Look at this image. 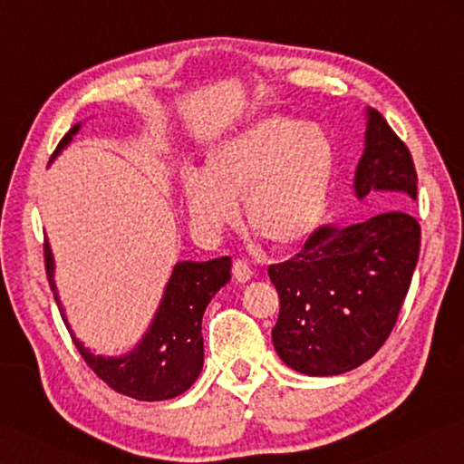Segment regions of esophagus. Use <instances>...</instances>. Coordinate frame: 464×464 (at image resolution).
Listing matches in <instances>:
<instances>
[{"label": "esophagus", "instance_id": "esophagus-1", "mask_svg": "<svg viewBox=\"0 0 464 464\" xmlns=\"http://www.w3.org/2000/svg\"><path fill=\"white\" fill-rule=\"evenodd\" d=\"M232 273L238 283H246V281H250V277H253V269H250L245 261H234Z\"/></svg>", "mask_w": 464, "mask_h": 464}]
</instances>
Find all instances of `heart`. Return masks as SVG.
Here are the masks:
<instances>
[{"instance_id": "heart-1", "label": "heart", "mask_w": 464, "mask_h": 464, "mask_svg": "<svg viewBox=\"0 0 464 464\" xmlns=\"http://www.w3.org/2000/svg\"><path fill=\"white\" fill-rule=\"evenodd\" d=\"M332 165L330 138L320 126L269 113L203 157L199 170H183L187 214L201 230L216 234L237 216L273 246L295 245L320 222L326 208Z\"/></svg>"}]
</instances>
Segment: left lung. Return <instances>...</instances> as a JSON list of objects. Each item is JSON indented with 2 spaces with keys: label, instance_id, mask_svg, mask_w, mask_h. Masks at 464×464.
Here are the masks:
<instances>
[{
  "label": "left lung",
  "instance_id": "obj_1",
  "mask_svg": "<svg viewBox=\"0 0 464 464\" xmlns=\"http://www.w3.org/2000/svg\"><path fill=\"white\" fill-rule=\"evenodd\" d=\"M354 193H381L392 208L346 227L324 226L302 253L269 266L281 302L273 346L287 367L310 377L343 375L385 344L418 263L420 224L408 211L416 169L408 146L372 108Z\"/></svg>",
  "mask_w": 464,
  "mask_h": 464
}]
</instances>
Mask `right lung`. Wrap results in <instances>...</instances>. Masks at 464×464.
Returning a JSON list of instances; mask_svg holds the SVG:
<instances>
[{"mask_svg":"<svg viewBox=\"0 0 464 464\" xmlns=\"http://www.w3.org/2000/svg\"><path fill=\"white\" fill-rule=\"evenodd\" d=\"M79 128L81 124H75L63 136L53 159L72 140ZM44 263L54 302L59 304L63 320L67 324L56 294L54 258L48 242H44ZM230 256L211 258L206 263H177L149 330L140 343L126 354H95L72 334L67 324L72 343L95 375L105 381L113 392L134 397L138 401L173 400L187 392L199 377L203 367L201 318L211 297L230 281Z\"/></svg>","mask_w":464,"mask_h":464,"instance_id":"1","label":"right lung"}]
</instances>
